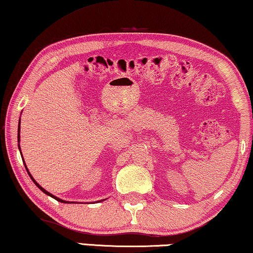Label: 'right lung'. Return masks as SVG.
I'll list each match as a JSON object with an SVG mask.
<instances>
[{"instance_id":"obj_1","label":"right lung","mask_w":253,"mask_h":253,"mask_svg":"<svg viewBox=\"0 0 253 253\" xmlns=\"http://www.w3.org/2000/svg\"><path fill=\"white\" fill-rule=\"evenodd\" d=\"M18 142H20V120H19V125H18ZM18 146H19V150H20V145H19V144H18ZM20 153H21V151H20ZM25 167H26V170H27V172H28V175H29V177H30V178H32V180H33V182H34V183H35V185H36L37 187H39L41 191H42V192H44V193H45V194L50 195V197H51V198H53V199H55V200H56V201H59V202H63V203H73V202H68V201H65V200H61V199L56 198V197H55V195H53V194H51V193H50V192H47L46 190H44V188H43L42 186H41V185H40V184H39V183H37L35 179H34V178H33V176H32V175H30V172H29V170H28V168H27V166H26V164H25Z\"/></svg>"}]
</instances>
